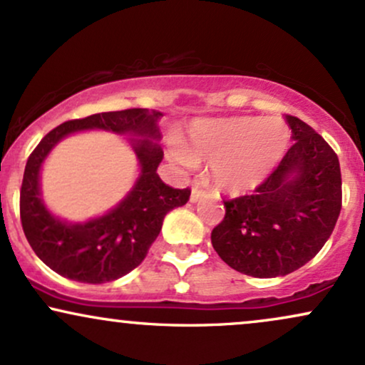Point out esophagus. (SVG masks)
Instances as JSON below:
<instances>
[{"instance_id":"1","label":"esophagus","mask_w":365,"mask_h":365,"mask_svg":"<svg viewBox=\"0 0 365 365\" xmlns=\"http://www.w3.org/2000/svg\"><path fill=\"white\" fill-rule=\"evenodd\" d=\"M202 194H204V190H202V187H200V183H194V187H192L190 200L192 202H197V199H199Z\"/></svg>"}]
</instances>
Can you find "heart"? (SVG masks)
Returning <instances> with one entry per match:
<instances>
[{"instance_id":"1","label":"heart","mask_w":365,"mask_h":365,"mask_svg":"<svg viewBox=\"0 0 365 365\" xmlns=\"http://www.w3.org/2000/svg\"><path fill=\"white\" fill-rule=\"evenodd\" d=\"M290 145V128L279 118L242 116L202 121L190 133L194 156L212 159L216 187L232 195L252 190L266 178ZM177 158L192 165L194 158L177 149Z\"/></svg>"}]
</instances>
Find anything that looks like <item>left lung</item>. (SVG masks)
Returning <instances> with one entry per match:
<instances>
[{"mask_svg": "<svg viewBox=\"0 0 365 365\" xmlns=\"http://www.w3.org/2000/svg\"><path fill=\"white\" fill-rule=\"evenodd\" d=\"M293 145L254 190L225 200L211 242L230 267L254 278L297 271L322 249L341 211L336 153L297 116H284Z\"/></svg>", "mask_w": 365, "mask_h": 365, "instance_id": "8db88e82", "label": "left lung"}]
</instances>
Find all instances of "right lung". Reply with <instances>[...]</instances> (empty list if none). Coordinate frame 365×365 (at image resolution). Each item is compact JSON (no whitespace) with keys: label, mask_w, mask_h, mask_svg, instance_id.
I'll list each match as a JSON object with an SVG mask.
<instances>
[{"label":"right lung","mask_w":365,"mask_h":365,"mask_svg":"<svg viewBox=\"0 0 365 365\" xmlns=\"http://www.w3.org/2000/svg\"><path fill=\"white\" fill-rule=\"evenodd\" d=\"M159 116V111L144 108L96 113L58 125L32 150L20 188V221L32 250L54 273L92 284L121 278L144 261L161 232L165 216L190 199V188L166 185L156 173L163 159V149L153 142L161 137ZM87 128L142 136L133 141L141 177L133 192L108 215L70 225L54 218L40 200L38 171L48 150L63 136Z\"/></svg>","instance_id":"add662e5"}]
</instances>
